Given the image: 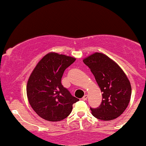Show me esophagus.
I'll list each match as a JSON object with an SVG mask.
<instances>
[{
  "label": "esophagus",
  "mask_w": 146,
  "mask_h": 146,
  "mask_svg": "<svg viewBox=\"0 0 146 146\" xmlns=\"http://www.w3.org/2000/svg\"><path fill=\"white\" fill-rule=\"evenodd\" d=\"M87 98H88V95H86V94H85L84 96H83V97H82V99H83L84 101H86V99H87Z\"/></svg>",
  "instance_id": "1"
}]
</instances>
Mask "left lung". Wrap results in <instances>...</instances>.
<instances>
[{"label": "left lung", "instance_id": "1", "mask_svg": "<svg viewBox=\"0 0 146 146\" xmlns=\"http://www.w3.org/2000/svg\"><path fill=\"white\" fill-rule=\"evenodd\" d=\"M90 69L102 92V102L90 108L96 119L111 121L123 113L131 99V86L121 67L109 57L96 52L83 60Z\"/></svg>", "mask_w": 146, "mask_h": 146}]
</instances>
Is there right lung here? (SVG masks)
Here are the masks:
<instances>
[{
  "mask_svg": "<svg viewBox=\"0 0 146 146\" xmlns=\"http://www.w3.org/2000/svg\"><path fill=\"white\" fill-rule=\"evenodd\" d=\"M76 59L51 52L46 54L32 72L27 84L29 103L38 116L49 121L67 118L73 104L79 100L62 86L64 70Z\"/></svg>",
  "mask_w": 146,
  "mask_h": 146,
  "instance_id": "obj_1",
  "label": "right lung"
}]
</instances>
